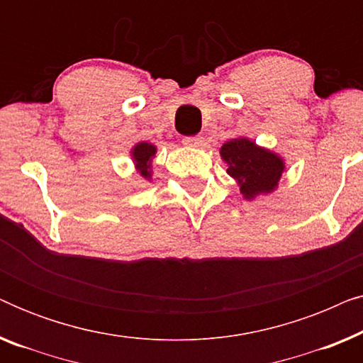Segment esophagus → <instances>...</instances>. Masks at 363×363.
Returning a JSON list of instances; mask_svg holds the SVG:
<instances>
[{"mask_svg":"<svg viewBox=\"0 0 363 363\" xmlns=\"http://www.w3.org/2000/svg\"><path fill=\"white\" fill-rule=\"evenodd\" d=\"M203 137L201 135H195V137H185L183 138V143H185V145H188V147H195V148H198V147H201L203 145Z\"/></svg>","mask_w":363,"mask_h":363,"instance_id":"esophagus-1","label":"esophagus"}]
</instances>
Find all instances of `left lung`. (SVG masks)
Here are the masks:
<instances>
[{"label":"left lung","mask_w":363,"mask_h":363,"mask_svg":"<svg viewBox=\"0 0 363 363\" xmlns=\"http://www.w3.org/2000/svg\"><path fill=\"white\" fill-rule=\"evenodd\" d=\"M221 157L228 163V173L240 183L242 196L247 200L261 193H271L284 172L281 157L247 138L226 142L221 147Z\"/></svg>","instance_id":"obj_1"}]
</instances>
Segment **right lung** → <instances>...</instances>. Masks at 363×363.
Masks as SVG:
<instances>
[{
	"instance_id": "add662e5",
	"label": "right lung",
	"mask_w": 363,
	"mask_h": 363,
	"mask_svg": "<svg viewBox=\"0 0 363 363\" xmlns=\"http://www.w3.org/2000/svg\"><path fill=\"white\" fill-rule=\"evenodd\" d=\"M155 152H157L155 145H152V143H147V142H140L133 147L132 150L133 162H135L137 170L140 172V175L143 178L152 177L150 165H152V158L155 157Z\"/></svg>"
}]
</instances>
